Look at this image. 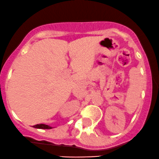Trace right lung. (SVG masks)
Returning a JSON list of instances; mask_svg holds the SVG:
<instances>
[{
	"label": "right lung",
	"instance_id": "add662e5",
	"mask_svg": "<svg viewBox=\"0 0 159 159\" xmlns=\"http://www.w3.org/2000/svg\"><path fill=\"white\" fill-rule=\"evenodd\" d=\"M33 127L37 128V129H52V127L48 125H46V124H36V125L33 126Z\"/></svg>",
	"mask_w": 159,
	"mask_h": 159
}]
</instances>
